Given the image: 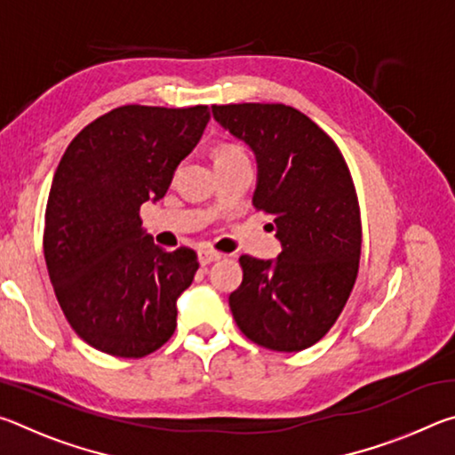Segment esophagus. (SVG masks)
<instances>
[{"mask_svg": "<svg viewBox=\"0 0 455 455\" xmlns=\"http://www.w3.org/2000/svg\"><path fill=\"white\" fill-rule=\"evenodd\" d=\"M222 255L217 251H211V249H203L198 251V260L200 265H211V263H217V260H220Z\"/></svg>", "mask_w": 455, "mask_h": 455, "instance_id": "esophagus-1", "label": "esophagus"}]
</instances>
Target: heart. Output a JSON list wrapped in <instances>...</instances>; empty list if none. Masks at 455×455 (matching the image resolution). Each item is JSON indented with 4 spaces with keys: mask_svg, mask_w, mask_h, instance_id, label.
<instances>
[{
    "mask_svg": "<svg viewBox=\"0 0 455 455\" xmlns=\"http://www.w3.org/2000/svg\"><path fill=\"white\" fill-rule=\"evenodd\" d=\"M244 152L241 146L236 144H222L217 150V160H228V158H243Z\"/></svg>",
    "mask_w": 455,
    "mask_h": 455,
    "instance_id": "obj_1",
    "label": "heart"
}]
</instances>
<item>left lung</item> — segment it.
Wrapping results in <instances>:
<instances>
[{"label":"left lung","instance_id":"left-lung-1","mask_svg":"<svg viewBox=\"0 0 455 455\" xmlns=\"http://www.w3.org/2000/svg\"><path fill=\"white\" fill-rule=\"evenodd\" d=\"M212 116L257 158L252 204L273 217L281 255H243V283L228 305L260 347L301 351L335 325L357 279L361 219L337 144L284 104L212 106Z\"/></svg>","mask_w":455,"mask_h":455}]
</instances>
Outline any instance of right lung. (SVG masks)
I'll list each match as a JSON object with an SVG mask.
<instances>
[{"instance_id": "right-lung-1", "label": "right lung", "mask_w": 455, "mask_h": 455, "mask_svg": "<svg viewBox=\"0 0 455 455\" xmlns=\"http://www.w3.org/2000/svg\"><path fill=\"white\" fill-rule=\"evenodd\" d=\"M209 120V106H120L84 128L61 156L44 257L61 311L90 347L136 359L172 337L196 252L154 244L140 206L166 195Z\"/></svg>"}]
</instances>
